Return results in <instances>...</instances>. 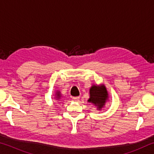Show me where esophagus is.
I'll return each instance as SVG.
<instances>
[{"label": "esophagus", "instance_id": "obj_1", "mask_svg": "<svg viewBox=\"0 0 154 154\" xmlns=\"http://www.w3.org/2000/svg\"><path fill=\"white\" fill-rule=\"evenodd\" d=\"M79 96H77V97H73V98H72V100H73L74 101H78V100H79Z\"/></svg>", "mask_w": 154, "mask_h": 154}]
</instances>
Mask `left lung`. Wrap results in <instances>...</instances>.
Masks as SVG:
<instances>
[{"mask_svg": "<svg viewBox=\"0 0 154 154\" xmlns=\"http://www.w3.org/2000/svg\"><path fill=\"white\" fill-rule=\"evenodd\" d=\"M109 99L107 90L104 84L92 85L90 88V98L88 103L94 105L97 110H101Z\"/></svg>", "mask_w": 154, "mask_h": 154, "instance_id": "obj_1", "label": "left lung"}]
</instances>
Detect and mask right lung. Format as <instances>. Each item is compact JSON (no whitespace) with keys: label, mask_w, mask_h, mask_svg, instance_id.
Masks as SVG:
<instances>
[{"label":"right lung","mask_w":154,"mask_h":154,"mask_svg":"<svg viewBox=\"0 0 154 154\" xmlns=\"http://www.w3.org/2000/svg\"><path fill=\"white\" fill-rule=\"evenodd\" d=\"M62 96L61 94L60 91L56 90V92L55 93V96H54V98H56V100H60Z\"/></svg>","instance_id":"add662e5"}]
</instances>
